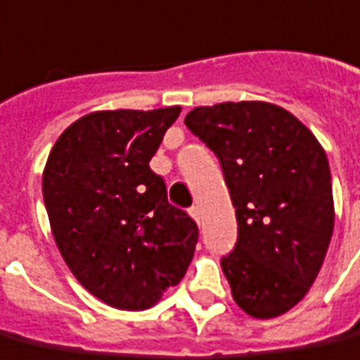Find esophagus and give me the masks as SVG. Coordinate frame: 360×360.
I'll use <instances>...</instances> for the list:
<instances>
[{"instance_id": "esophagus-1", "label": "esophagus", "mask_w": 360, "mask_h": 360, "mask_svg": "<svg viewBox=\"0 0 360 360\" xmlns=\"http://www.w3.org/2000/svg\"><path fill=\"white\" fill-rule=\"evenodd\" d=\"M188 214H191V217H193L196 223H200V210H198V206L191 207V210H188Z\"/></svg>"}]
</instances>
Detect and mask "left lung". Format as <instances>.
<instances>
[{"mask_svg":"<svg viewBox=\"0 0 360 360\" xmlns=\"http://www.w3.org/2000/svg\"><path fill=\"white\" fill-rule=\"evenodd\" d=\"M185 124L219 158L238 240L221 259L236 305L275 319L315 282L334 231L326 153L294 114L263 101L196 106Z\"/></svg>","mask_w":360,"mask_h":360,"instance_id":"8db88e82","label":"left lung"}]
</instances>
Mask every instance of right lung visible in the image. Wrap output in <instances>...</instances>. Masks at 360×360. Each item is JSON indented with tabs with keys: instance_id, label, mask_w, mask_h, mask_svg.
Segmentation results:
<instances>
[{
	"instance_id": "1",
	"label": "right lung",
	"mask_w": 360,
	"mask_h": 360,
	"mask_svg": "<svg viewBox=\"0 0 360 360\" xmlns=\"http://www.w3.org/2000/svg\"><path fill=\"white\" fill-rule=\"evenodd\" d=\"M181 106L98 110L66 127L44 169V200L72 275L106 305L145 311L177 286L198 227L167 202L148 162Z\"/></svg>"
}]
</instances>
